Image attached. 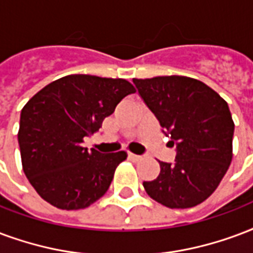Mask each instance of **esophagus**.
Instances as JSON below:
<instances>
[{"label": "esophagus", "mask_w": 253, "mask_h": 253, "mask_svg": "<svg viewBox=\"0 0 253 253\" xmlns=\"http://www.w3.org/2000/svg\"><path fill=\"white\" fill-rule=\"evenodd\" d=\"M141 155H136L132 154V153H128V160L132 161V162H138V161H141Z\"/></svg>", "instance_id": "1"}]
</instances>
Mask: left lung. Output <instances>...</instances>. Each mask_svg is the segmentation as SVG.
<instances>
[{"label":"left lung","instance_id":"8db88e82","mask_svg":"<svg viewBox=\"0 0 253 253\" xmlns=\"http://www.w3.org/2000/svg\"><path fill=\"white\" fill-rule=\"evenodd\" d=\"M132 83L175 147V160L158 161V177L145 181L143 188L165 207H196L216 190L231 165L235 123L228 103L205 83L186 76Z\"/></svg>","mask_w":253,"mask_h":253}]
</instances>
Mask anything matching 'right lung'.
Returning <instances> with one entry per match:
<instances>
[{"label": "right lung", "mask_w": 253, "mask_h": 253, "mask_svg": "<svg viewBox=\"0 0 253 253\" xmlns=\"http://www.w3.org/2000/svg\"><path fill=\"white\" fill-rule=\"evenodd\" d=\"M134 92L125 79L68 75L24 106L18 130L22 169L41 198L59 209L76 211L107 192L126 151L103 154L82 143Z\"/></svg>", "instance_id": "1"}]
</instances>
